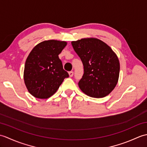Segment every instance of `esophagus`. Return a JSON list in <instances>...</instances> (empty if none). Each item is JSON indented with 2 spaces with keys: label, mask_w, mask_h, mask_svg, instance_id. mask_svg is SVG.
Instances as JSON below:
<instances>
[{
  "label": "esophagus",
  "mask_w": 147,
  "mask_h": 147,
  "mask_svg": "<svg viewBox=\"0 0 147 147\" xmlns=\"http://www.w3.org/2000/svg\"><path fill=\"white\" fill-rule=\"evenodd\" d=\"M73 74H74V73H73V71H69V76L70 77H72V76H73Z\"/></svg>",
  "instance_id": "obj_1"
}]
</instances>
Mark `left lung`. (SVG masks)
<instances>
[{"instance_id":"left-lung-1","label":"left lung","mask_w":147,"mask_h":147,"mask_svg":"<svg viewBox=\"0 0 147 147\" xmlns=\"http://www.w3.org/2000/svg\"><path fill=\"white\" fill-rule=\"evenodd\" d=\"M74 51L84 67L78 85L92 97L102 98L116 86L119 75V61L111 48L97 38H83L72 42Z\"/></svg>"}]
</instances>
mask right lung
<instances>
[{"label":"right lung","mask_w":147,"mask_h":147,"mask_svg":"<svg viewBox=\"0 0 147 147\" xmlns=\"http://www.w3.org/2000/svg\"><path fill=\"white\" fill-rule=\"evenodd\" d=\"M66 45L65 42L46 40L30 53L24 65V80L28 92L35 97L49 98L69 77L59 58Z\"/></svg>","instance_id":"obj_1"}]
</instances>
